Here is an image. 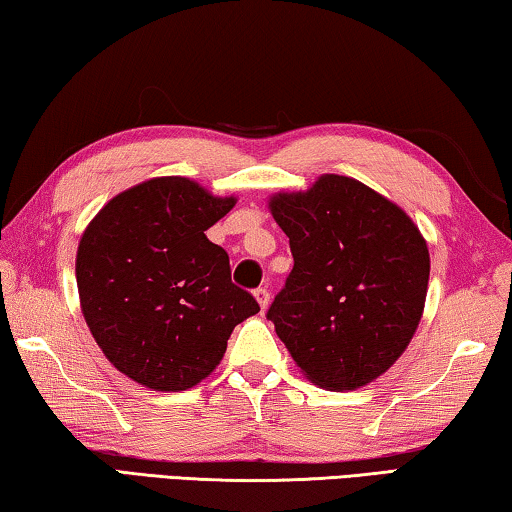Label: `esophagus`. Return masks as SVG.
Segmentation results:
<instances>
[{
  "label": "esophagus",
  "instance_id": "34e87169",
  "mask_svg": "<svg viewBox=\"0 0 512 512\" xmlns=\"http://www.w3.org/2000/svg\"><path fill=\"white\" fill-rule=\"evenodd\" d=\"M254 297H256L258 304H261L263 311H265L267 306H270V290H267V288H256L254 290Z\"/></svg>",
  "mask_w": 512,
  "mask_h": 512
}]
</instances>
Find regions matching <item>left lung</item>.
Listing matches in <instances>:
<instances>
[{"instance_id":"8db88e82","label":"left lung","mask_w":512,"mask_h":512,"mask_svg":"<svg viewBox=\"0 0 512 512\" xmlns=\"http://www.w3.org/2000/svg\"><path fill=\"white\" fill-rule=\"evenodd\" d=\"M295 258L267 320L308 379L356 390L404 354L422 320L429 247L397 204L356 179L322 174L270 199Z\"/></svg>"}]
</instances>
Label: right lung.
I'll return each instance as SVG.
<instances>
[{
    "label": "right lung",
    "mask_w": 512,
    "mask_h": 512,
    "mask_svg": "<svg viewBox=\"0 0 512 512\" xmlns=\"http://www.w3.org/2000/svg\"><path fill=\"white\" fill-rule=\"evenodd\" d=\"M236 206L186 177L115 195L77 251L81 313L111 363L145 388L179 392L206 379L256 299L231 283L229 254L206 231Z\"/></svg>",
    "instance_id": "1"
}]
</instances>
